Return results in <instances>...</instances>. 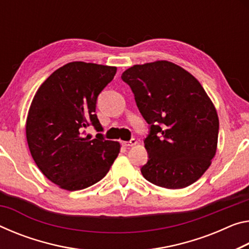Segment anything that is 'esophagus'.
Here are the masks:
<instances>
[{"label":"esophagus","instance_id":"obj_1","mask_svg":"<svg viewBox=\"0 0 249 249\" xmlns=\"http://www.w3.org/2000/svg\"><path fill=\"white\" fill-rule=\"evenodd\" d=\"M136 144H137V141L135 139H132L129 142H124V143H123L125 147H131V146H134Z\"/></svg>","mask_w":249,"mask_h":249}]
</instances>
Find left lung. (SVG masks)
Returning <instances> with one entry per match:
<instances>
[{"mask_svg":"<svg viewBox=\"0 0 249 249\" xmlns=\"http://www.w3.org/2000/svg\"><path fill=\"white\" fill-rule=\"evenodd\" d=\"M149 125L148 160L141 172L157 186L178 189L200 178L216 154L219 121L191 73L168 61L134 65L122 74Z\"/></svg>","mask_w":249,"mask_h":249,"instance_id":"left-lung-1","label":"left lung"}]
</instances>
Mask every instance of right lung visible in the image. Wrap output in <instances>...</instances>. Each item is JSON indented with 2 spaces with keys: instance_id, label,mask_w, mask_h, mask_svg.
I'll return each instance as SVG.
<instances>
[{
  "instance_id": "right-lung-1",
  "label": "right lung",
  "mask_w": 249,
  "mask_h": 249,
  "mask_svg": "<svg viewBox=\"0 0 249 249\" xmlns=\"http://www.w3.org/2000/svg\"><path fill=\"white\" fill-rule=\"evenodd\" d=\"M116 74L115 66L71 62L46 78L31 104L26 140L35 164L54 184L80 191L107 174L120 153L118 142L85 134L103 127L95 114L97 96Z\"/></svg>"
}]
</instances>
